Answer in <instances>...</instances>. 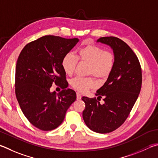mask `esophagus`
<instances>
[{"label": "esophagus", "mask_w": 158, "mask_h": 158, "mask_svg": "<svg viewBox=\"0 0 158 158\" xmlns=\"http://www.w3.org/2000/svg\"><path fill=\"white\" fill-rule=\"evenodd\" d=\"M77 99H81V94L79 93H77Z\"/></svg>", "instance_id": "obj_1"}]
</instances>
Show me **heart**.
Here are the masks:
<instances>
[{"label":"heart","instance_id":"b5f03b06","mask_svg":"<svg viewBox=\"0 0 158 158\" xmlns=\"http://www.w3.org/2000/svg\"><path fill=\"white\" fill-rule=\"evenodd\" d=\"M77 60L88 64L87 74L100 80L106 79L113 70L115 58L110 51L104 50L94 45H85L78 50L77 56L67 54L63 57L61 67L65 74L70 76L75 69ZM70 85L76 90L84 93L95 85L92 77H75L71 80Z\"/></svg>","mask_w":158,"mask_h":158}]
</instances>
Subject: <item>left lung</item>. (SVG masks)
<instances>
[{
	"label": "left lung",
	"instance_id": "8db88e82",
	"mask_svg": "<svg viewBox=\"0 0 158 158\" xmlns=\"http://www.w3.org/2000/svg\"><path fill=\"white\" fill-rule=\"evenodd\" d=\"M97 42L111 48L115 62L113 72L96 93L97 99L104 97L105 104L83 97L85 104L83 119L90 130L107 133L119 128L133 108L141 90L142 69L135 54L122 40L106 36Z\"/></svg>",
	"mask_w": 158,
	"mask_h": 158
}]
</instances>
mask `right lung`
<instances>
[{
  "label": "right lung",
  "mask_w": 158,
  "mask_h": 158,
  "mask_svg": "<svg viewBox=\"0 0 158 158\" xmlns=\"http://www.w3.org/2000/svg\"><path fill=\"white\" fill-rule=\"evenodd\" d=\"M79 40L47 35L30 42L20 53L16 65L15 93L20 107L31 124L52 131L61 124L65 113L75 101L61 67L63 57ZM53 82L63 90L50 92Z\"/></svg>",
  "instance_id": "obj_1"
}]
</instances>
